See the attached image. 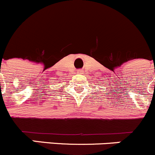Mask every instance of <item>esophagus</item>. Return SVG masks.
I'll use <instances>...</instances> for the list:
<instances>
[{"mask_svg": "<svg viewBox=\"0 0 155 155\" xmlns=\"http://www.w3.org/2000/svg\"><path fill=\"white\" fill-rule=\"evenodd\" d=\"M82 71V70H78V73H79V72H81Z\"/></svg>", "mask_w": 155, "mask_h": 155, "instance_id": "obj_1", "label": "esophagus"}]
</instances>
